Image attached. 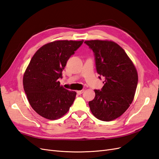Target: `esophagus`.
<instances>
[{"instance_id":"esophagus-1","label":"esophagus","mask_w":159,"mask_h":159,"mask_svg":"<svg viewBox=\"0 0 159 159\" xmlns=\"http://www.w3.org/2000/svg\"><path fill=\"white\" fill-rule=\"evenodd\" d=\"M84 92V89H81V90H80V91H77V93H78V95H81V93H83Z\"/></svg>"}]
</instances>
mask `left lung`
<instances>
[{"label": "left lung", "mask_w": 159, "mask_h": 159, "mask_svg": "<svg viewBox=\"0 0 159 159\" xmlns=\"http://www.w3.org/2000/svg\"><path fill=\"white\" fill-rule=\"evenodd\" d=\"M93 52L98 74L105 79L101 90L89 102L91 113L99 120L112 121L131 104L138 84L135 67L126 52L116 43L107 40L85 41Z\"/></svg>", "instance_id": "8db88e82"}]
</instances>
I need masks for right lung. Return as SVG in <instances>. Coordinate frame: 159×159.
Here are the masks:
<instances>
[{"label": "right lung", "instance_id": "obj_1", "mask_svg": "<svg viewBox=\"0 0 159 159\" xmlns=\"http://www.w3.org/2000/svg\"><path fill=\"white\" fill-rule=\"evenodd\" d=\"M84 40H58L41 47L33 56L23 77L24 89L31 107L50 120L61 117L73 104L76 92L60 85L67 61Z\"/></svg>", "mask_w": 159, "mask_h": 159}]
</instances>
